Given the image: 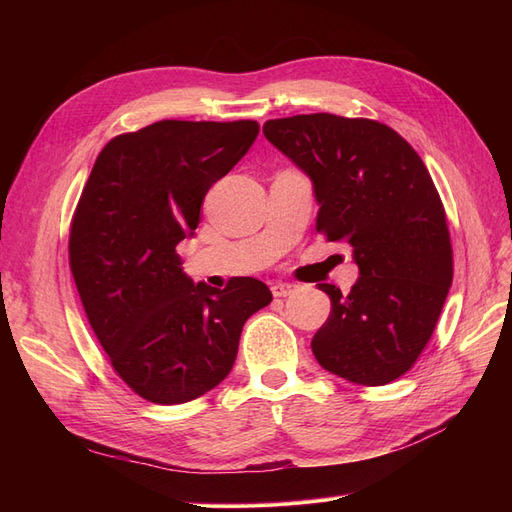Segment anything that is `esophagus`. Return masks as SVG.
I'll return each mask as SVG.
<instances>
[{"instance_id":"obj_1","label":"esophagus","mask_w":512,"mask_h":512,"mask_svg":"<svg viewBox=\"0 0 512 512\" xmlns=\"http://www.w3.org/2000/svg\"><path fill=\"white\" fill-rule=\"evenodd\" d=\"M294 290H297V284H290V282H275L271 286L273 297H290Z\"/></svg>"}]
</instances>
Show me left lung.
Listing matches in <instances>:
<instances>
[{
    "label": "left lung",
    "mask_w": 512,
    "mask_h": 512,
    "mask_svg": "<svg viewBox=\"0 0 512 512\" xmlns=\"http://www.w3.org/2000/svg\"><path fill=\"white\" fill-rule=\"evenodd\" d=\"M267 141L309 177L318 230L348 243L359 280L329 294L312 339L316 361L354 384L382 386L414 365L453 282L442 200L418 153L371 119L329 113L271 119Z\"/></svg>",
    "instance_id": "1"
}]
</instances>
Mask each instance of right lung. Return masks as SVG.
Segmentation results:
<instances>
[{"label": "right lung", "instance_id": "right-lung-1", "mask_svg": "<svg viewBox=\"0 0 512 512\" xmlns=\"http://www.w3.org/2000/svg\"><path fill=\"white\" fill-rule=\"evenodd\" d=\"M256 121L166 119L121 134L91 168L70 232L85 314L121 380L173 406L215 389L237 359L245 320L271 303L254 277L224 290L183 273L211 185L258 136Z\"/></svg>", "mask_w": 512, "mask_h": 512}]
</instances>
